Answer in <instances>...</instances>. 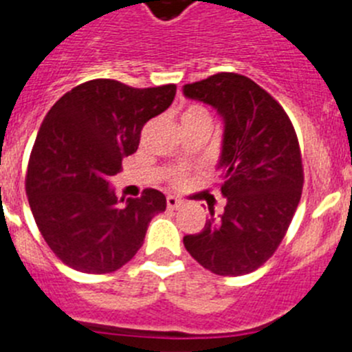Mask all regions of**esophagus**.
<instances>
[{
	"label": "esophagus",
	"instance_id": "1",
	"mask_svg": "<svg viewBox=\"0 0 352 352\" xmlns=\"http://www.w3.org/2000/svg\"><path fill=\"white\" fill-rule=\"evenodd\" d=\"M182 205H184L182 199L175 198V196H168V198H166V206H168L170 210H179Z\"/></svg>",
	"mask_w": 352,
	"mask_h": 352
}]
</instances>
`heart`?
<instances>
[{
	"label": "heart",
	"mask_w": 352,
	"mask_h": 352,
	"mask_svg": "<svg viewBox=\"0 0 352 352\" xmlns=\"http://www.w3.org/2000/svg\"><path fill=\"white\" fill-rule=\"evenodd\" d=\"M198 118H210L208 111H206L205 107H201V106H189L186 111H184V114H182V121L198 120ZM172 180H173V182H175V184L182 182V180H184V172L173 173Z\"/></svg>",
	"instance_id": "1"
}]
</instances>
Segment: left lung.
Wrapping results in <instances>:
<instances>
[{"instance_id":"left-lung-1","label":"left lung","mask_w":352,"mask_h":352,"mask_svg":"<svg viewBox=\"0 0 352 352\" xmlns=\"http://www.w3.org/2000/svg\"><path fill=\"white\" fill-rule=\"evenodd\" d=\"M184 95L224 120L219 191L226 206L198 234L184 236L195 261L219 276L261 267L280 246L304 184L297 133L283 107L250 78L219 72L184 85Z\"/></svg>"}]
</instances>
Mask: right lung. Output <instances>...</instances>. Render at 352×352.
<instances>
[{
	"instance_id": "right-lung-1",
	"label": "right lung",
	"mask_w": 352,
	"mask_h": 352,
	"mask_svg": "<svg viewBox=\"0 0 352 352\" xmlns=\"http://www.w3.org/2000/svg\"><path fill=\"white\" fill-rule=\"evenodd\" d=\"M175 91V85L91 80L48 111L29 157L25 192L39 232L65 265L88 274L123 267L142 246L151 219L165 212L166 198L156 189L121 205L109 179Z\"/></svg>"
}]
</instances>
